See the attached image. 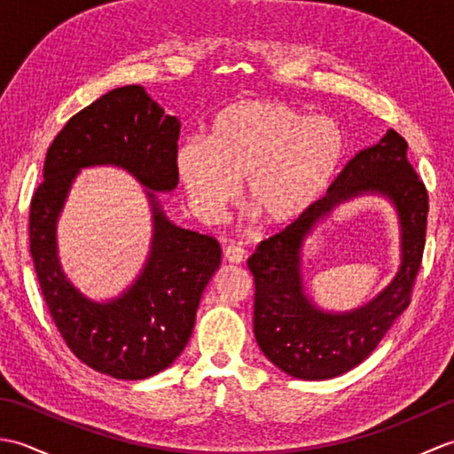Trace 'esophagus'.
Wrapping results in <instances>:
<instances>
[{"label":"esophagus","mask_w":454,"mask_h":454,"mask_svg":"<svg viewBox=\"0 0 454 454\" xmlns=\"http://www.w3.org/2000/svg\"><path fill=\"white\" fill-rule=\"evenodd\" d=\"M224 259H226L228 263H234V265L242 263L244 259H246V249H244L242 246H236V244L228 246V247L224 249Z\"/></svg>","instance_id":"esophagus-1"}]
</instances>
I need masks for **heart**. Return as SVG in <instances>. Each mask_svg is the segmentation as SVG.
I'll return each mask as SVG.
<instances>
[{"mask_svg":"<svg viewBox=\"0 0 454 454\" xmlns=\"http://www.w3.org/2000/svg\"><path fill=\"white\" fill-rule=\"evenodd\" d=\"M345 137L333 119L304 114L273 99L230 105L212 122L208 142L177 150L176 168L191 208L216 222L238 197L269 226L306 215L341 168Z\"/></svg>","mask_w":454,"mask_h":454,"instance_id":"1","label":"heart"}]
</instances>
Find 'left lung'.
I'll return each instance as SVG.
<instances>
[{
	"instance_id": "8db88e82",
	"label": "left lung",
	"mask_w": 454,
	"mask_h": 454,
	"mask_svg": "<svg viewBox=\"0 0 454 454\" xmlns=\"http://www.w3.org/2000/svg\"><path fill=\"white\" fill-rule=\"evenodd\" d=\"M408 144L388 129L372 146L347 161L316 205L265 239L247 259L255 281L254 333L277 369L302 380H327L369 356L406 310L427 226V191L406 156ZM380 196L397 212L401 265L383 291L351 311H327L313 302L303 281V246L345 201Z\"/></svg>"
}]
</instances>
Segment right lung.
I'll return each mask as SVG.
<instances>
[{
    "label": "right lung",
    "mask_w": 454,
    "mask_h": 454,
    "mask_svg": "<svg viewBox=\"0 0 454 454\" xmlns=\"http://www.w3.org/2000/svg\"><path fill=\"white\" fill-rule=\"evenodd\" d=\"M179 130V119L142 85L105 93L58 132L31 200V255L58 332L82 363L119 380L148 379L177 359L220 267L216 239L173 224L158 199L177 187ZM90 167L127 170L143 185L153 215L147 262L122 294L105 301L82 294L57 254V220L73 181Z\"/></svg>",
    "instance_id": "1"
}]
</instances>
